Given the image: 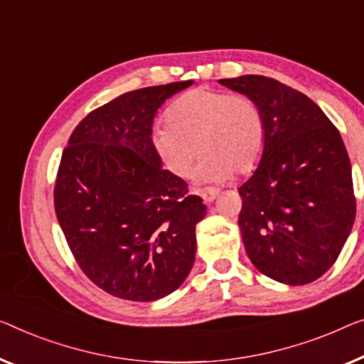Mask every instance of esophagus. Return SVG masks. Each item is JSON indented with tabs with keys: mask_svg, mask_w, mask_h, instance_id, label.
I'll return each instance as SVG.
<instances>
[{
	"mask_svg": "<svg viewBox=\"0 0 364 364\" xmlns=\"http://www.w3.org/2000/svg\"><path fill=\"white\" fill-rule=\"evenodd\" d=\"M199 196L203 198V200L205 204H210L213 203V200L215 199V196H217V189H214V188H205V189H199Z\"/></svg>",
	"mask_w": 364,
	"mask_h": 364,
	"instance_id": "obj_1",
	"label": "esophagus"
}]
</instances>
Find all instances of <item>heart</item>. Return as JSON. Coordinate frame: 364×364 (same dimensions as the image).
<instances>
[{"mask_svg": "<svg viewBox=\"0 0 364 364\" xmlns=\"http://www.w3.org/2000/svg\"><path fill=\"white\" fill-rule=\"evenodd\" d=\"M166 126L151 132V149L173 176H191L198 151L200 183L245 175L262 156L264 126L258 106L247 96H232L200 86L181 95L166 111Z\"/></svg>", "mask_w": 364, "mask_h": 364, "instance_id": "heart-1", "label": "heart"}]
</instances>
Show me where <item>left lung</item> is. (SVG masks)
<instances>
[{
  "mask_svg": "<svg viewBox=\"0 0 364 364\" xmlns=\"http://www.w3.org/2000/svg\"><path fill=\"white\" fill-rule=\"evenodd\" d=\"M258 106L262 160L238 188L248 258L278 283L316 281L335 263L355 222L351 164L337 127L301 91L262 75L219 80Z\"/></svg>",
  "mask_w": 364,
  "mask_h": 364,
  "instance_id": "obj_1",
  "label": "left lung"
}]
</instances>
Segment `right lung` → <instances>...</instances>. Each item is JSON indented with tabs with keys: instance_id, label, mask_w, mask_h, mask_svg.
<instances>
[{
	"instance_id": "right-lung-1",
	"label": "right lung",
	"mask_w": 364,
	"mask_h": 364,
	"mask_svg": "<svg viewBox=\"0 0 364 364\" xmlns=\"http://www.w3.org/2000/svg\"><path fill=\"white\" fill-rule=\"evenodd\" d=\"M193 83L121 95L90 112L63 150L53 191L58 224L83 273L121 299L171 294L196 258L205 205L151 149L159 107Z\"/></svg>"
}]
</instances>
